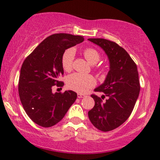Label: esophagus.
Returning <instances> with one entry per match:
<instances>
[{
  "label": "esophagus",
  "instance_id": "34e87169",
  "mask_svg": "<svg viewBox=\"0 0 160 160\" xmlns=\"http://www.w3.org/2000/svg\"><path fill=\"white\" fill-rule=\"evenodd\" d=\"M78 97L79 98H84V97H85V95L80 94V93H78Z\"/></svg>",
  "mask_w": 160,
  "mask_h": 160
}]
</instances>
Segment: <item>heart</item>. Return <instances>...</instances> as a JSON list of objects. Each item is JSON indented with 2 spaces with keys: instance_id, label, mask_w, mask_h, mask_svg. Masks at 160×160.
Segmentation results:
<instances>
[{
  "instance_id": "1",
  "label": "heart",
  "mask_w": 160,
  "mask_h": 160,
  "mask_svg": "<svg viewBox=\"0 0 160 160\" xmlns=\"http://www.w3.org/2000/svg\"><path fill=\"white\" fill-rule=\"evenodd\" d=\"M86 59L91 65H95L100 60V54L92 48H87L83 51ZM75 56L74 49L69 48L64 52L62 57V65L63 69L70 71L73 68V61ZM67 85L69 89L80 94H85L95 85V80L91 75H85L74 73L67 79Z\"/></svg>"
}]
</instances>
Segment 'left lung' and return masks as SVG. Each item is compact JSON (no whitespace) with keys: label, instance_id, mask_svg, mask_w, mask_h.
<instances>
[{"label":"left lung","instance_id":"8db88e82","mask_svg":"<svg viewBox=\"0 0 160 160\" xmlns=\"http://www.w3.org/2000/svg\"><path fill=\"white\" fill-rule=\"evenodd\" d=\"M104 50L109 60V71L104 82L95 89L102 92L103 102L92 95L95 106L88 112L89 120L95 128L108 132L119 127L127 120L135 107L140 92L137 65L128 53L117 43L102 38H89Z\"/></svg>","mask_w":160,"mask_h":160}]
</instances>
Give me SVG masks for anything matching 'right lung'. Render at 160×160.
<instances>
[{
    "label": "right lung",
    "mask_w": 160,
    "mask_h": 160,
    "mask_svg": "<svg viewBox=\"0 0 160 160\" xmlns=\"http://www.w3.org/2000/svg\"><path fill=\"white\" fill-rule=\"evenodd\" d=\"M83 40L81 36L52 34L36 47L22 65L20 100L31 120L42 127H51L60 122L77 99L74 91L53 93L52 88L56 84L64 85L58 79L64 74L62 57L65 49Z\"/></svg>",
    "instance_id": "add662e5"
}]
</instances>
